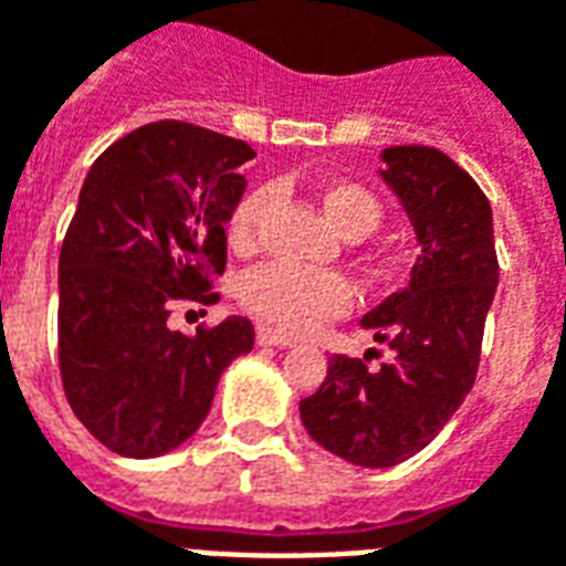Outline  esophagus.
<instances>
[{
	"label": "esophagus",
	"instance_id": "1",
	"mask_svg": "<svg viewBox=\"0 0 566 566\" xmlns=\"http://www.w3.org/2000/svg\"><path fill=\"white\" fill-rule=\"evenodd\" d=\"M258 345L263 347H291L294 345V338L282 336V333H275V329H270V326H261L258 329Z\"/></svg>",
	"mask_w": 566,
	"mask_h": 566
}]
</instances>
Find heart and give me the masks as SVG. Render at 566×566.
<instances>
[{
  "label": "heart",
  "mask_w": 566,
  "mask_h": 566,
  "mask_svg": "<svg viewBox=\"0 0 566 566\" xmlns=\"http://www.w3.org/2000/svg\"><path fill=\"white\" fill-rule=\"evenodd\" d=\"M275 200V188L258 186L245 191L228 219V237L233 249H251L261 233L263 216ZM326 219L345 240H366L371 230H378L380 200L357 182H333L321 195ZM242 305L261 317L263 324L275 326L282 333H308L326 317L347 312L350 287L336 272L300 270L294 263L270 261L254 266L240 279Z\"/></svg>",
  "instance_id": "heart-1"
}]
</instances>
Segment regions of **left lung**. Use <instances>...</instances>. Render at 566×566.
Wrapping results in <instances>:
<instances>
[{"label": "left lung", "mask_w": 566, "mask_h": 566, "mask_svg": "<svg viewBox=\"0 0 566 566\" xmlns=\"http://www.w3.org/2000/svg\"><path fill=\"white\" fill-rule=\"evenodd\" d=\"M380 161L420 245L411 282L359 321L392 357L368 368L338 354L300 401L305 432L359 468L411 459L459 411L497 287L492 207L474 179L434 146H389Z\"/></svg>", "instance_id": "obj_1"}]
</instances>
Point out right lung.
Listing matches in <instances>:
<instances>
[{
	"mask_svg": "<svg viewBox=\"0 0 566 566\" xmlns=\"http://www.w3.org/2000/svg\"><path fill=\"white\" fill-rule=\"evenodd\" d=\"M251 158L242 140L165 119L107 146L83 179L60 251V371L71 411L113 453L182 447L221 371L254 345L245 317L167 326L177 303L219 300L212 275Z\"/></svg>",
	"mask_w": 566,
	"mask_h": 566,
	"instance_id": "right-lung-1",
	"label": "right lung"
}]
</instances>
